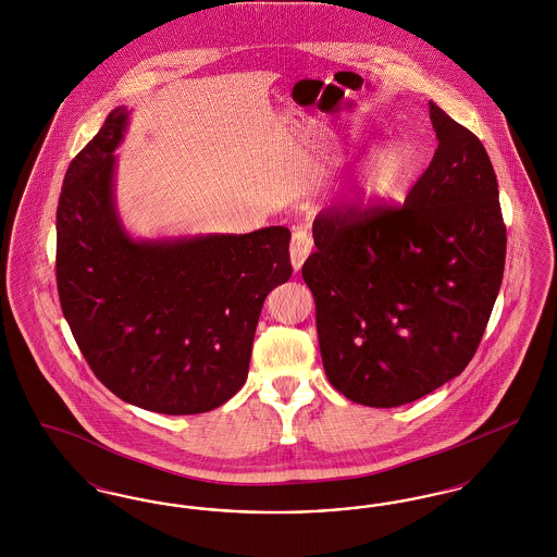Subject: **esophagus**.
I'll use <instances>...</instances> for the list:
<instances>
[{"label": "esophagus", "instance_id": "esophagus-1", "mask_svg": "<svg viewBox=\"0 0 557 557\" xmlns=\"http://www.w3.org/2000/svg\"><path fill=\"white\" fill-rule=\"evenodd\" d=\"M313 250V238L305 230H294L290 242V261L294 269H300Z\"/></svg>", "mask_w": 557, "mask_h": 557}]
</instances>
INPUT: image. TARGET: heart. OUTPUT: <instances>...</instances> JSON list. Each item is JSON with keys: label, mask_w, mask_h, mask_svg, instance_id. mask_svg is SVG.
Returning a JSON list of instances; mask_svg holds the SVG:
<instances>
[{"label": "heart", "mask_w": 557, "mask_h": 557, "mask_svg": "<svg viewBox=\"0 0 557 557\" xmlns=\"http://www.w3.org/2000/svg\"><path fill=\"white\" fill-rule=\"evenodd\" d=\"M405 169H407L405 157L398 152L395 146L377 148L363 164L361 175H359V187H361L363 196L377 198V196L393 191L398 182L403 180Z\"/></svg>", "instance_id": "heart-1"}]
</instances>
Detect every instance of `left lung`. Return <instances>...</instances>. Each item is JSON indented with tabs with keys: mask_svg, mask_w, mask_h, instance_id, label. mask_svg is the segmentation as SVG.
I'll return each mask as SVG.
<instances>
[{
	"mask_svg": "<svg viewBox=\"0 0 557 557\" xmlns=\"http://www.w3.org/2000/svg\"><path fill=\"white\" fill-rule=\"evenodd\" d=\"M430 121L438 148L403 207L319 212L302 265L325 375L368 407L418 400L466 370L504 280L491 159L434 102Z\"/></svg>",
	"mask_w": 557,
	"mask_h": 557,
	"instance_id": "left-lung-1",
	"label": "left lung"
}]
</instances>
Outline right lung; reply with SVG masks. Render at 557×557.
Wrapping results in <instances>:
<instances>
[{"instance_id": "1", "label": "right lung", "mask_w": 557, "mask_h": 557, "mask_svg": "<svg viewBox=\"0 0 557 557\" xmlns=\"http://www.w3.org/2000/svg\"><path fill=\"white\" fill-rule=\"evenodd\" d=\"M127 108L73 159L55 212V282L85 361L110 393L164 416L205 413L246 382L267 294L288 282L290 230L133 239L114 207Z\"/></svg>"}]
</instances>
